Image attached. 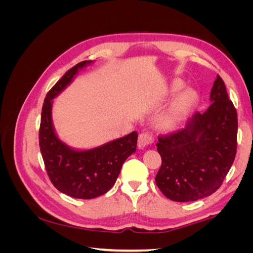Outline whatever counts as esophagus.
<instances>
[{
	"label": "esophagus",
	"mask_w": 253,
	"mask_h": 253,
	"mask_svg": "<svg viewBox=\"0 0 253 253\" xmlns=\"http://www.w3.org/2000/svg\"><path fill=\"white\" fill-rule=\"evenodd\" d=\"M153 142H154V139H153V137L150 133L143 132V133L139 134V136H138V147H139V149H143L145 147H148V145L152 144Z\"/></svg>",
	"instance_id": "34e87169"
}]
</instances>
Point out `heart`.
Instances as JSON below:
<instances>
[{"label": "heart", "instance_id": "1", "mask_svg": "<svg viewBox=\"0 0 253 253\" xmlns=\"http://www.w3.org/2000/svg\"><path fill=\"white\" fill-rule=\"evenodd\" d=\"M183 87V83L179 80L173 82L171 86L172 93H178ZM196 99V95L192 90H187L181 94L168 108L159 118V126L165 129H173L178 126L182 117L192 108Z\"/></svg>", "mask_w": 253, "mask_h": 253}]
</instances>
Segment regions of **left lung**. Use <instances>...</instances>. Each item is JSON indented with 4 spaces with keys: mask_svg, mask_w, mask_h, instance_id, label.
<instances>
[{
    "mask_svg": "<svg viewBox=\"0 0 253 253\" xmlns=\"http://www.w3.org/2000/svg\"><path fill=\"white\" fill-rule=\"evenodd\" d=\"M210 100L208 110L195 113L185 128L158 136L162 166L155 181L171 201L193 202L211 195L234 162L237 113L218 75Z\"/></svg>",
    "mask_w": 253,
    "mask_h": 253,
    "instance_id": "8db88e82",
    "label": "left lung"
}]
</instances>
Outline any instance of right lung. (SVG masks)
Returning a JSON list of instances; mask_svg holds the SVG:
<instances>
[{"label": "right lung", "mask_w": 253, "mask_h": 253, "mask_svg": "<svg viewBox=\"0 0 253 253\" xmlns=\"http://www.w3.org/2000/svg\"><path fill=\"white\" fill-rule=\"evenodd\" d=\"M90 61H82L68 70L44 99L39 129V145L45 169L60 192L75 198L90 200L114 186L126 159L137 147L136 131L87 151L68 148L57 137L51 122L52 99L72 81L78 70Z\"/></svg>", "instance_id": "1"}]
</instances>
